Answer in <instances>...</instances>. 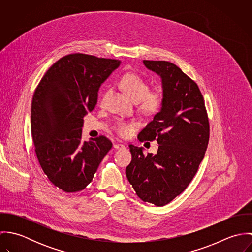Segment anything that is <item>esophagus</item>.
Listing matches in <instances>:
<instances>
[{
	"label": "esophagus",
	"mask_w": 252,
	"mask_h": 252,
	"mask_svg": "<svg viewBox=\"0 0 252 252\" xmlns=\"http://www.w3.org/2000/svg\"><path fill=\"white\" fill-rule=\"evenodd\" d=\"M113 147L115 149H123L125 147V145L123 144H113Z\"/></svg>",
	"instance_id": "obj_1"
}]
</instances>
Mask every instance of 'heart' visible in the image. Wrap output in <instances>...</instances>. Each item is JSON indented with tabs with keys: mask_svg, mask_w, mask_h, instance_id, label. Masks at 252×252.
Masks as SVG:
<instances>
[{
	"mask_svg": "<svg viewBox=\"0 0 252 252\" xmlns=\"http://www.w3.org/2000/svg\"><path fill=\"white\" fill-rule=\"evenodd\" d=\"M120 85L124 92L134 102H137L138 109L145 114L156 113L161 108L163 103L162 92L158 89L148 90L147 82L138 74L133 72L125 73L120 80ZM106 96L103 99V103L106 100ZM137 126L138 123L136 122L118 120L114 129L121 137H127L132 134Z\"/></svg>",
	"mask_w": 252,
	"mask_h": 252,
	"instance_id": "b5f03b06",
	"label": "heart"
}]
</instances>
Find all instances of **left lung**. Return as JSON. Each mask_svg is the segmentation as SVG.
Listing matches in <instances>:
<instances>
[{
    "mask_svg": "<svg viewBox=\"0 0 252 252\" xmlns=\"http://www.w3.org/2000/svg\"><path fill=\"white\" fill-rule=\"evenodd\" d=\"M162 79L163 103L143 129L141 142L156 140V154L130 144L132 161L126 176L144 202L162 207L181 194L196 175L210 139V124L197 83L175 64L144 60Z\"/></svg>",
    "mask_w": 252,
    "mask_h": 252,
    "instance_id": "left-lung-1",
    "label": "left lung"
}]
</instances>
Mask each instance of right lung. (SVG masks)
I'll return each mask as SVG.
<instances>
[{"label": "right lung", "mask_w": 252, "mask_h": 252, "mask_svg": "<svg viewBox=\"0 0 252 252\" xmlns=\"http://www.w3.org/2000/svg\"><path fill=\"white\" fill-rule=\"evenodd\" d=\"M119 60L74 53L55 62L33 96L31 133L39 165L67 193L83 190L112 144L105 136L81 142L83 116L92 111L102 83Z\"/></svg>", "instance_id": "add662e5"}]
</instances>
